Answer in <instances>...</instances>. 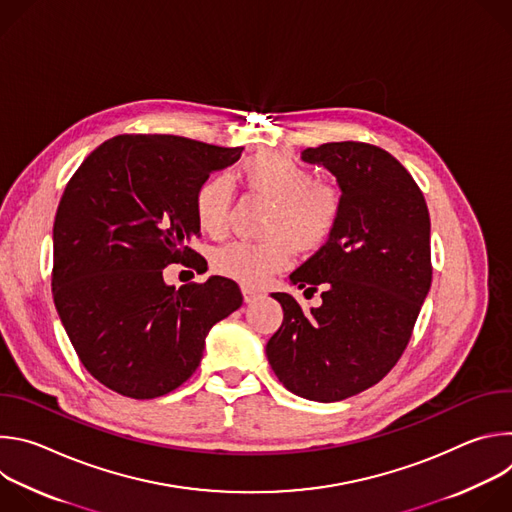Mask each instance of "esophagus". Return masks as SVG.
Here are the masks:
<instances>
[{
    "mask_svg": "<svg viewBox=\"0 0 512 512\" xmlns=\"http://www.w3.org/2000/svg\"><path fill=\"white\" fill-rule=\"evenodd\" d=\"M241 291H243V300H245L247 304H251V302H255V300L263 298L261 291H257V289H253V287H247V285H243V287H241Z\"/></svg>",
    "mask_w": 512,
    "mask_h": 512,
    "instance_id": "34e87169",
    "label": "esophagus"
}]
</instances>
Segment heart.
I'll return each instance as SVG.
<instances>
[{
  "label": "heart",
  "mask_w": 512,
  "mask_h": 512,
  "mask_svg": "<svg viewBox=\"0 0 512 512\" xmlns=\"http://www.w3.org/2000/svg\"><path fill=\"white\" fill-rule=\"evenodd\" d=\"M241 182L275 200L265 241H235L212 255L218 275L247 287L263 285L273 273L294 263V251L314 255L338 233L344 216L342 192L320 182L316 172L285 152H259L237 170ZM233 190L223 176L202 182L194 194V216L202 233L223 237L229 229Z\"/></svg>",
  "instance_id": "b5f03b06"
}]
</instances>
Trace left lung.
Listing matches in <instances>:
<instances>
[{
  "label": "left lung",
  "mask_w": 512,
  "mask_h": 512,
  "mask_svg": "<svg viewBox=\"0 0 512 512\" xmlns=\"http://www.w3.org/2000/svg\"><path fill=\"white\" fill-rule=\"evenodd\" d=\"M338 180L344 216L334 239L289 275L322 306L271 294L283 322L267 358L285 389L332 403L377 385L405 352L431 285L429 210L403 164L379 145L334 141L304 150Z\"/></svg>",
  "instance_id": "1"
}]
</instances>
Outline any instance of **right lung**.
I'll return each instance as SVG.
<instances>
[{"instance_id":"right-lung-1","label":"right lung","mask_w":512,"mask_h":512,"mask_svg":"<svg viewBox=\"0 0 512 512\" xmlns=\"http://www.w3.org/2000/svg\"><path fill=\"white\" fill-rule=\"evenodd\" d=\"M178 135L103 141L68 180L54 218L52 296L83 367L111 391L156 399L198 369L208 330L243 304L227 277L164 283V269L206 265L190 249L194 194L241 158Z\"/></svg>"}]
</instances>
